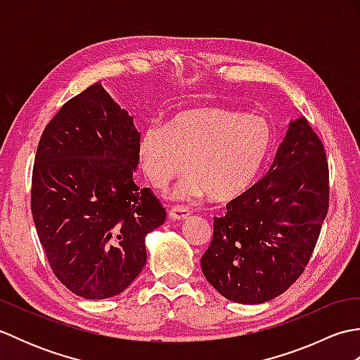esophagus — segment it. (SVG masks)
<instances>
[{"mask_svg": "<svg viewBox=\"0 0 360 360\" xmlns=\"http://www.w3.org/2000/svg\"><path fill=\"white\" fill-rule=\"evenodd\" d=\"M190 213H192V210H190L188 207H181V205H174V207H172L170 212H168V215H170V218H173V219H184L190 215Z\"/></svg>", "mask_w": 360, "mask_h": 360, "instance_id": "34e87169", "label": "esophagus"}]
</instances>
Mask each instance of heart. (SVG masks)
Masks as SVG:
<instances>
[{
  "label": "heart",
  "instance_id": "1",
  "mask_svg": "<svg viewBox=\"0 0 360 360\" xmlns=\"http://www.w3.org/2000/svg\"><path fill=\"white\" fill-rule=\"evenodd\" d=\"M272 147L264 117L235 110L196 108L176 114L162 128L148 127L139 141L143 173L164 190L186 172L178 200L209 195L226 202L254 184Z\"/></svg>",
  "mask_w": 360,
  "mask_h": 360
}]
</instances>
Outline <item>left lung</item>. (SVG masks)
I'll use <instances>...</instances> for the list:
<instances>
[{
  "mask_svg": "<svg viewBox=\"0 0 360 360\" xmlns=\"http://www.w3.org/2000/svg\"><path fill=\"white\" fill-rule=\"evenodd\" d=\"M330 207V170L317 133L290 122L272 167L213 218L204 277L236 303H264L303 274Z\"/></svg>",
  "mask_w": 360,
  "mask_h": 360,
  "instance_id": "1",
  "label": "left lung"
}]
</instances>
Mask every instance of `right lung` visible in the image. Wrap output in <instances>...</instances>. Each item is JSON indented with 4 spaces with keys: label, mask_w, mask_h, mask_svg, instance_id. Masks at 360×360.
Here are the masks:
<instances>
[{
    "label": "right lung",
    "mask_w": 360,
    "mask_h": 360,
    "mask_svg": "<svg viewBox=\"0 0 360 360\" xmlns=\"http://www.w3.org/2000/svg\"><path fill=\"white\" fill-rule=\"evenodd\" d=\"M141 133L97 82L68 101L37 147L30 209L56 277L80 297L120 294L147 262L167 212L133 173Z\"/></svg>",
    "instance_id": "1"
}]
</instances>
